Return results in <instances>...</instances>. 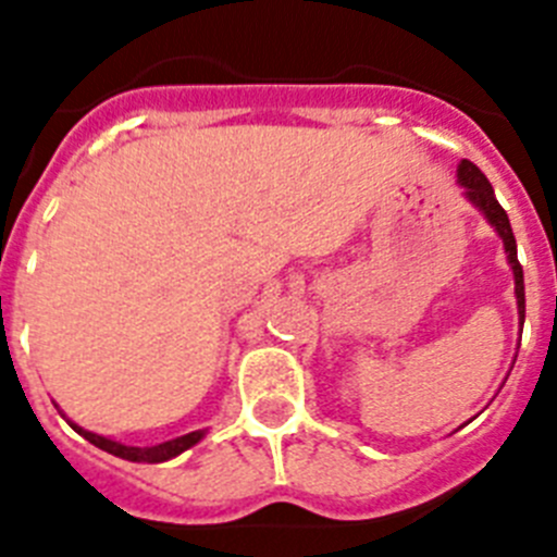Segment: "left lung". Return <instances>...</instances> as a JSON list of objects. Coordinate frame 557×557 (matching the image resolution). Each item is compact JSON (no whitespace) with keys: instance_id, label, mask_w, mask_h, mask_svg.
<instances>
[{"instance_id":"8db88e82","label":"left lung","mask_w":557,"mask_h":557,"mask_svg":"<svg viewBox=\"0 0 557 557\" xmlns=\"http://www.w3.org/2000/svg\"><path fill=\"white\" fill-rule=\"evenodd\" d=\"M458 185L463 187V196H467L469 201L481 209L483 215H486V221L492 223V226L497 228L499 237H503V248H505V253H508V264H511V270H513V284H517L513 289H517L519 320L524 323V275H522V264H519V259H517V239H513L511 221H508L505 209L499 207V201L494 198V190H492V185H488V178L483 176L481 168L472 165L469 160H463L461 165H458Z\"/></svg>"}]
</instances>
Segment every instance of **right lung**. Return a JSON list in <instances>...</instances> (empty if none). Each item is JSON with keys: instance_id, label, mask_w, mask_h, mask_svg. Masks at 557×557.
I'll use <instances>...</instances> for the list:
<instances>
[{"instance_id": "1", "label": "right lung", "mask_w": 557, "mask_h": 557, "mask_svg": "<svg viewBox=\"0 0 557 557\" xmlns=\"http://www.w3.org/2000/svg\"><path fill=\"white\" fill-rule=\"evenodd\" d=\"M71 428H74L79 436H85L90 442V445H96L99 450L104 453H112V456L124 458V461H135V463H162L168 461V458H176L178 453L190 450L193 445H198L203 438V433L207 431H193V433H185V436H176L171 438V442H162V445H154V447H129V445H121V442H112V438L107 436H99V433L94 431H85V428L74 425L71 422Z\"/></svg>"}]
</instances>
